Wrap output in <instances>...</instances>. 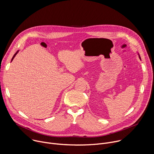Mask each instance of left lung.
<instances>
[{
	"instance_id": "obj_1",
	"label": "left lung",
	"mask_w": 154,
	"mask_h": 154,
	"mask_svg": "<svg viewBox=\"0 0 154 154\" xmlns=\"http://www.w3.org/2000/svg\"><path fill=\"white\" fill-rule=\"evenodd\" d=\"M138 56H139V58H140V59L141 60V57H140V55H139V54H138Z\"/></svg>"
}]
</instances>
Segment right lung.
<instances>
[{
	"label": "right lung",
	"mask_w": 154,
	"mask_h": 154,
	"mask_svg": "<svg viewBox=\"0 0 154 154\" xmlns=\"http://www.w3.org/2000/svg\"><path fill=\"white\" fill-rule=\"evenodd\" d=\"M18 52H19V51H17V52H16V53H15V54H14V55H13V58H12V59H11V61H13V59H14V57H15V56H16V54H17V53H18Z\"/></svg>",
	"instance_id": "right-lung-1"
}]
</instances>
